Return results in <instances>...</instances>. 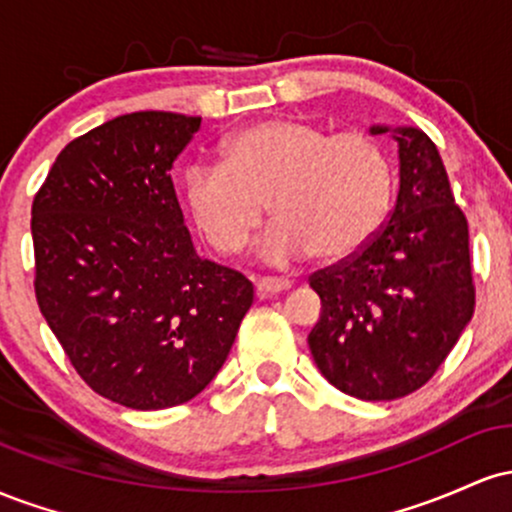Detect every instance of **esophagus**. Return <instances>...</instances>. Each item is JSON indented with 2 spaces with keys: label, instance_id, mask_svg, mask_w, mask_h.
Listing matches in <instances>:
<instances>
[{
  "label": "esophagus",
  "instance_id": "1",
  "mask_svg": "<svg viewBox=\"0 0 512 512\" xmlns=\"http://www.w3.org/2000/svg\"><path fill=\"white\" fill-rule=\"evenodd\" d=\"M255 289H257V296L267 298V296H274V293L289 291L291 281L289 279H276V276H262V279L255 284Z\"/></svg>",
  "mask_w": 512,
  "mask_h": 512
}]
</instances>
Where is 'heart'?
Here are the masks:
<instances>
[{
  "mask_svg": "<svg viewBox=\"0 0 512 512\" xmlns=\"http://www.w3.org/2000/svg\"><path fill=\"white\" fill-rule=\"evenodd\" d=\"M182 195L199 233L223 255L245 248L269 202L276 221L257 243L264 262L289 264L313 252L322 262H342L385 223L395 168L373 134H332L315 122L276 117L228 134L221 163H190Z\"/></svg>",
  "mask_w": 512,
  "mask_h": 512,
  "instance_id": "1",
  "label": "heart"
}]
</instances>
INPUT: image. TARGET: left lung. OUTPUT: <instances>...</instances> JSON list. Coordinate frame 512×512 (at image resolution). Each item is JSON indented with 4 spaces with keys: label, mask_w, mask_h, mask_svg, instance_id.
<instances>
[{
    "label": "left lung",
    "mask_w": 512,
    "mask_h": 512,
    "mask_svg": "<svg viewBox=\"0 0 512 512\" xmlns=\"http://www.w3.org/2000/svg\"><path fill=\"white\" fill-rule=\"evenodd\" d=\"M392 137L399 192L385 226L356 255L310 276L322 301L310 354L337 390L366 402L426 385L474 313L467 219L436 144L416 127Z\"/></svg>",
    "instance_id": "1"
}]
</instances>
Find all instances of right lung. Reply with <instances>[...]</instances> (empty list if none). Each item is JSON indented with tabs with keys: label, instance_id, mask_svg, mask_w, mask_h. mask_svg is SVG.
<instances>
[{
	"label": "right lung",
	"instance_id": "1",
	"mask_svg": "<svg viewBox=\"0 0 512 512\" xmlns=\"http://www.w3.org/2000/svg\"><path fill=\"white\" fill-rule=\"evenodd\" d=\"M202 117L120 115L69 142L33 199L35 298L81 380L129 409L207 387L252 305L236 269L202 260L170 168Z\"/></svg>",
	"mask_w": 512,
	"mask_h": 512
}]
</instances>
